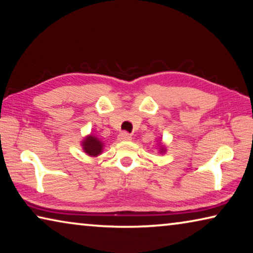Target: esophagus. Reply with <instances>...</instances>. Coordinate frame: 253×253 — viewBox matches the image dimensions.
Listing matches in <instances>:
<instances>
[{"instance_id": "obj_1", "label": "esophagus", "mask_w": 253, "mask_h": 253, "mask_svg": "<svg viewBox=\"0 0 253 253\" xmlns=\"http://www.w3.org/2000/svg\"><path fill=\"white\" fill-rule=\"evenodd\" d=\"M118 139L122 140V142H126V140H130L131 139V135L128 134L127 131H123L118 135Z\"/></svg>"}]
</instances>
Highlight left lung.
<instances>
[{
    "label": "left lung",
    "instance_id": "left-lung-1",
    "mask_svg": "<svg viewBox=\"0 0 253 253\" xmlns=\"http://www.w3.org/2000/svg\"><path fill=\"white\" fill-rule=\"evenodd\" d=\"M161 149H162V151H163V152H164V148H163V147H162ZM162 151H161V152H162Z\"/></svg>",
    "mask_w": 253,
    "mask_h": 253
}]
</instances>
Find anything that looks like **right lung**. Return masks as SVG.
Here are the masks:
<instances>
[{
    "mask_svg": "<svg viewBox=\"0 0 253 253\" xmlns=\"http://www.w3.org/2000/svg\"><path fill=\"white\" fill-rule=\"evenodd\" d=\"M102 143L95 136H88L83 142L84 151L90 156L99 155L102 151Z\"/></svg>",
    "mask_w": 253,
    "mask_h": 253,
    "instance_id": "1",
    "label": "right lung"
}]
</instances>
